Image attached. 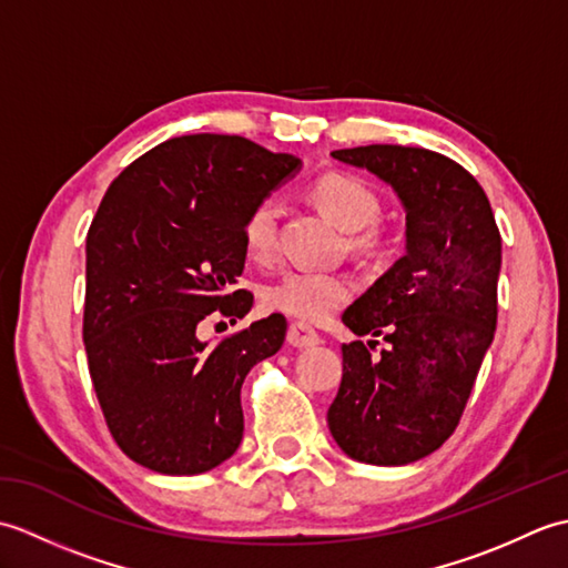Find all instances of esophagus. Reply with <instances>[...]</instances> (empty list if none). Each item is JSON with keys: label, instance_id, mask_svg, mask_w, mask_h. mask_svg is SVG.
<instances>
[{"label": "esophagus", "instance_id": "esophagus-1", "mask_svg": "<svg viewBox=\"0 0 568 568\" xmlns=\"http://www.w3.org/2000/svg\"><path fill=\"white\" fill-rule=\"evenodd\" d=\"M287 344H291L293 348L315 346V344H320V334L312 327H307V324L293 322L291 329H287Z\"/></svg>", "mask_w": 568, "mask_h": 568}]
</instances>
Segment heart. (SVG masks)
<instances>
[{
	"instance_id": "b5f03b06",
	"label": "heart",
	"mask_w": 568,
	"mask_h": 568,
	"mask_svg": "<svg viewBox=\"0 0 568 568\" xmlns=\"http://www.w3.org/2000/svg\"><path fill=\"white\" fill-rule=\"evenodd\" d=\"M307 197L346 229L348 251L364 261H385L397 248V239L378 224L381 197L364 178L344 171L317 175L307 185ZM277 204L258 200L241 224V246L253 263H268L277 251ZM354 295V283L344 273L291 271L263 291L265 310L293 317L300 324H320Z\"/></svg>"
}]
</instances>
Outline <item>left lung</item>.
I'll list each match as a JSON object with an SVG mask.
<instances>
[{
  "mask_svg": "<svg viewBox=\"0 0 568 568\" xmlns=\"http://www.w3.org/2000/svg\"><path fill=\"white\" fill-rule=\"evenodd\" d=\"M390 183L407 212V253L342 322L344 373L327 422L356 462L403 466L452 437L496 334L500 232L478 180L427 149L373 143L332 151Z\"/></svg>",
  "mask_w": 568,
  "mask_h": 568,
  "instance_id": "left-lung-1",
  "label": "left lung"
}]
</instances>
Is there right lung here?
<instances>
[{
    "instance_id": "add662e5",
    "label": "right lung",
    "mask_w": 568,
    "mask_h": 568,
    "mask_svg": "<svg viewBox=\"0 0 568 568\" xmlns=\"http://www.w3.org/2000/svg\"><path fill=\"white\" fill-rule=\"evenodd\" d=\"M300 161L244 136L168 139L114 178L88 232L82 339L114 442L165 476L220 466L244 437L241 385L285 342L271 315L216 344L214 315L241 320V224Z\"/></svg>"
}]
</instances>
